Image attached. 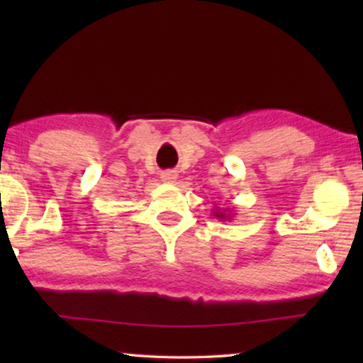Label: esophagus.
<instances>
[{"instance_id": "esophagus-1", "label": "esophagus", "mask_w": 363, "mask_h": 363, "mask_svg": "<svg viewBox=\"0 0 363 363\" xmlns=\"http://www.w3.org/2000/svg\"><path fill=\"white\" fill-rule=\"evenodd\" d=\"M162 182L163 183H175L177 178H178V173L175 170H167L162 173Z\"/></svg>"}]
</instances>
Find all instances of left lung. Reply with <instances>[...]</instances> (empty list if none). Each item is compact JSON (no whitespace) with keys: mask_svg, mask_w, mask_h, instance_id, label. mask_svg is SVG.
<instances>
[{"mask_svg":"<svg viewBox=\"0 0 363 363\" xmlns=\"http://www.w3.org/2000/svg\"><path fill=\"white\" fill-rule=\"evenodd\" d=\"M211 211H213V216L221 221H231L233 216H235V213L231 211V208H220L216 205Z\"/></svg>","mask_w":363,"mask_h":363,"instance_id":"8db88e82","label":"left lung"}]
</instances>
